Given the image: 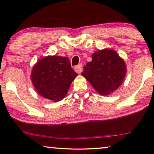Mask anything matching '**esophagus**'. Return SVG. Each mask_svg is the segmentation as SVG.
Wrapping results in <instances>:
<instances>
[{
  "mask_svg": "<svg viewBox=\"0 0 154 154\" xmlns=\"http://www.w3.org/2000/svg\"><path fill=\"white\" fill-rule=\"evenodd\" d=\"M82 66H83L82 64H79V65H77V66H75V71L79 73H81L82 71H83V68H82Z\"/></svg>",
  "mask_w": 154,
  "mask_h": 154,
  "instance_id": "esophagus-1",
  "label": "esophagus"
}]
</instances>
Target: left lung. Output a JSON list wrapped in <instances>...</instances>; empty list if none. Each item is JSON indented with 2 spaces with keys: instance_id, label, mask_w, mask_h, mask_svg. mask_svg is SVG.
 <instances>
[{
  "instance_id": "1",
  "label": "left lung",
  "mask_w": 154,
  "mask_h": 154,
  "mask_svg": "<svg viewBox=\"0 0 154 154\" xmlns=\"http://www.w3.org/2000/svg\"><path fill=\"white\" fill-rule=\"evenodd\" d=\"M81 75L85 78L99 94L109 95L123 83L126 73L125 63L113 50L104 49L92 55Z\"/></svg>"
}]
</instances>
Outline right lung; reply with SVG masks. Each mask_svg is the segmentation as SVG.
Segmentation results:
<instances>
[{
  "mask_svg": "<svg viewBox=\"0 0 154 154\" xmlns=\"http://www.w3.org/2000/svg\"><path fill=\"white\" fill-rule=\"evenodd\" d=\"M77 75L68 58L54 55L38 61L33 67L31 77L38 94L57 102L64 98Z\"/></svg>",
  "mask_w": 154,
  "mask_h": 154,
  "instance_id": "1",
  "label": "right lung"
}]
</instances>
